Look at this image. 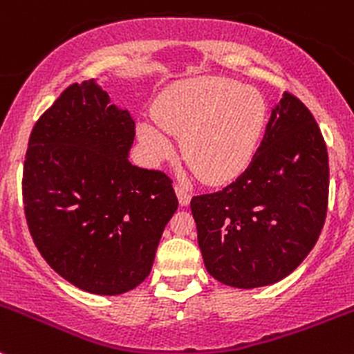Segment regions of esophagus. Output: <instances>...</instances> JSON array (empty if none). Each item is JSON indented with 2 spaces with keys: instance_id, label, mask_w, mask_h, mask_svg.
<instances>
[{
  "instance_id": "1",
  "label": "esophagus",
  "mask_w": 354,
  "mask_h": 354,
  "mask_svg": "<svg viewBox=\"0 0 354 354\" xmlns=\"http://www.w3.org/2000/svg\"><path fill=\"white\" fill-rule=\"evenodd\" d=\"M174 192H176L178 201H180L181 205H188V204H190L192 192L188 190L187 187H183V185H174Z\"/></svg>"
}]
</instances>
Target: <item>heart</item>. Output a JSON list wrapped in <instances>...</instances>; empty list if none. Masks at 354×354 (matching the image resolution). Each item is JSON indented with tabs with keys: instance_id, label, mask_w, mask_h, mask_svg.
<instances>
[{
	"instance_id": "heart-1",
	"label": "heart",
	"mask_w": 354,
	"mask_h": 354,
	"mask_svg": "<svg viewBox=\"0 0 354 354\" xmlns=\"http://www.w3.org/2000/svg\"><path fill=\"white\" fill-rule=\"evenodd\" d=\"M152 122L138 126L140 143L152 162L176 152L181 140L188 166L205 183L239 176L252 159L266 122V105L257 90L225 77H197L167 88L153 105Z\"/></svg>"
}]
</instances>
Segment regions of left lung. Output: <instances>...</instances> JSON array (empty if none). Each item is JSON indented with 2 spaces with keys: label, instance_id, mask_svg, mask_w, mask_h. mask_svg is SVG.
I'll return each mask as SVG.
<instances>
[{
  "label": "left lung",
  "instance_id": "left-lung-1",
  "mask_svg": "<svg viewBox=\"0 0 354 354\" xmlns=\"http://www.w3.org/2000/svg\"><path fill=\"white\" fill-rule=\"evenodd\" d=\"M327 205V145L313 114L286 91L247 169L192 198L205 268L239 289L286 279L317 243Z\"/></svg>",
  "mask_w": 354,
  "mask_h": 354
}]
</instances>
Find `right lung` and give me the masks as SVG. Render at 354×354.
<instances>
[{
  "mask_svg": "<svg viewBox=\"0 0 354 354\" xmlns=\"http://www.w3.org/2000/svg\"><path fill=\"white\" fill-rule=\"evenodd\" d=\"M135 121L93 81L71 84L37 119L22 176L37 250L79 289L128 292L152 270L178 209L173 180L128 160Z\"/></svg>",
  "mask_w": 354,
  "mask_h": 354,
  "instance_id": "right-lung-1",
  "label": "right lung"
}]
</instances>
